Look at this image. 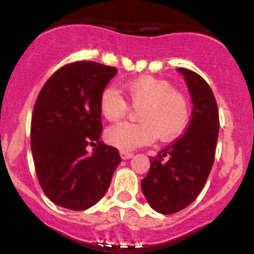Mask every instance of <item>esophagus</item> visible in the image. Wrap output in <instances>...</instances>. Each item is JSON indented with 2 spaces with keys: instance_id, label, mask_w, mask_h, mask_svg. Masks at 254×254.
<instances>
[{
  "instance_id": "esophagus-1",
  "label": "esophagus",
  "mask_w": 254,
  "mask_h": 254,
  "mask_svg": "<svg viewBox=\"0 0 254 254\" xmlns=\"http://www.w3.org/2000/svg\"><path fill=\"white\" fill-rule=\"evenodd\" d=\"M132 153L131 152H127V151H120V157L123 158V160H129V158L132 157Z\"/></svg>"
}]
</instances>
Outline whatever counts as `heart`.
<instances>
[{"label":"heart","mask_w":254,"mask_h":254,"mask_svg":"<svg viewBox=\"0 0 254 254\" xmlns=\"http://www.w3.org/2000/svg\"><path fill=\"white\" fill-rule=\"evenodd\" d=\"M125 93L134 107H141L137 120L141 123H119L106 131L107 142L122 151H131L155 140H175L187 127L190 118L189 101L165 79L141 76L123 83ZM99 109L109 122L122 119L127 103L120 92L109 86L102 91Z\"/></svg>","instance_id":"b5f03b06"}]
</instances>
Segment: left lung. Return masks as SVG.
Instances as JSON below:
<instances>
[{
    "instance_id": "8db88e82",
    "label": "left lung",
    "mask_w": 254,
    "mask_h": 254,
    "mask_svg": "<svg viewBox=\"0 0 254 254\" xmlns=\"http://www.w3.org/2000/svg\"><path fill=\"white\" fill-rule=\"evenodd\" d=\"M190 93L193 112L186 132L163 148L141 181L146 200L160 214L170 215L190 205L203 190L214 165L219 136L216 99L206 81L188 68H177Z\"/></svg>"
}]
</instances>
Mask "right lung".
Segmentation results:
<instances>
[{"instance_id":"obj_1","label":"right lung","mask_w":254,"mask_h":254,"mask_svg":"<svg viewBox=\"0 0 254 254\" xmlns=\"http://www.w3.org/2000/svg\"><path fill=\"white\" fill-rule=\"evenodd\" d=\"M117 68L78 61L59 68L35 102L30 147L38 179L56 205L86 210L98 203L120 163L119 151L99 140V97ZM96 145L92 155L85 147Z\"/></svg>"}]
</instances>
